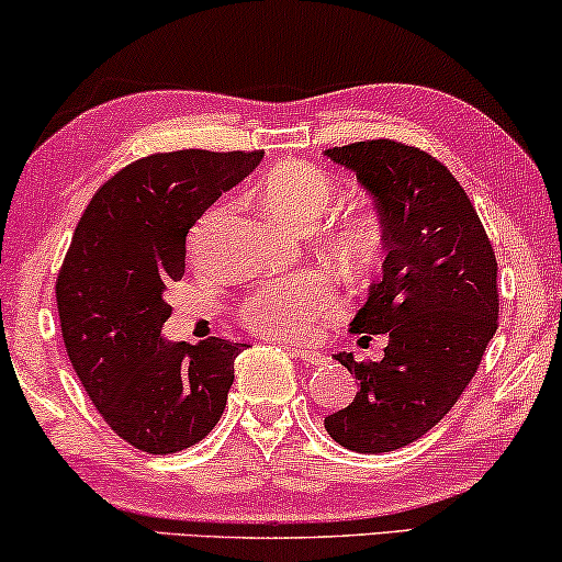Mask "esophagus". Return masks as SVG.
Instances as JSON below:
<instances>
[{"instance_id": "1", "label": "esophagus", "mask_w": 562, "mask_h": 562, "mask_svg": "<svg viewBox=\"0 0 562 562\" xmlns=\"http://www.w3.org/2000/svg\"><path fill=\"white\" fill-rule=\"evenodd\" d=\"M286 350L291 352V356H296L299 360H304L306 366H322V363H327V358L322 356L319 350H310V348H302V345H286Z\"/></svg>"}]
</instances>
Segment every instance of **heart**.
I'll list each match as a JSON object with an SVG mask.
<instances>
[{
	"label": "heart",
	"instance_id": "heart-1",
	"mask_svg": "<svg viewBox=\"0 0 562 562\" xmlns=\"http://www.w3.org/2000/svg\"><path fill=\"white\" fill-rule=\"evenodd\" d=\"M337 183L319 166L283 160L260 183V202L276 220L291 227H310L335 204ZM325 258L345 276H363L375 266L383 227L371 206H345L329 214L319 229ZM340 312V299L317 271L289 273L268 281L243 302V319L252 333L276 340H304Z\"/></svg>",
	"mask_w": 562,
	"mask_h": 562
}]
</instances>
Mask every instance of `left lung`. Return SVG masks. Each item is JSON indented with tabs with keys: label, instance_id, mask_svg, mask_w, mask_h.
Masks as SVG:
<instances>
[{
	"label": "left lung",
	"instance_id": "left-lung-1",
	"mask_svg": "<svg viewBox=\"0 0 562 562\" xmlns=\"http://www.w3.org/2000/svg\"><path fill=\"white\" fill-rule=\"evenodd\" d=\"M325 156L373 196L389 252L350 322V333L389 335L383 360L335 356L360 389L325 429L356 452L398 450L427 435L479 371L498 327L496 256L463 187L429 153L363 140Z\"/></svg>",
	"mask_w": 562,
	"mask_h": 562
}]
</instances>
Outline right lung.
<instances>
[{
	"label": "right lung",
	"instance_id": "1",
	"mask_svg": "<svg viewBox=\"0 0 562 562\" xmlns=\"http://www.w3.org/2000/svg\"><path fill=\"white\" fill-rule=\"evenodd\" d=\"M263 150H173L102 183L56 281L68 360L106 425L133 448L168 456L217 425L245 342H171L164 291L187 268L194 222L260 164Z\"/></svg>",
	"mask_w": 562,
	"mask_h": 562
}]
</instances>
